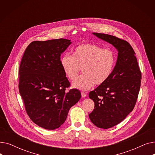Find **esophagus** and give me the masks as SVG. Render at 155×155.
<instances>
[{
  "label": "esophagus",
  "mask_w": 155,
  "mask_h": 155,
  "mask_svg": "<svg viewBox=\"0 0 155 155\" xmlns=\"http://www.w3.org/2000/svg\"><path fill=\"white\" fill-rule=\"evenodd\" d=\"M87 96V94L85 93V92H82V97H85Z\"/></svg>",
  "instance_id": "esophagus-1"
}]
</instances>
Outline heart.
<instances>
[{
	"label": "heart",
	"mask_w": 155,
	"mask_h": 155,
	"mask_svg": "<svg viewBox=\"0 0 155 155\" xmlns=\"http://www.w3.org/2000/svg\"><path fill=\"white\" fill-rule=\"evenodd\" d=\"M115 62L112 50L92 43L77 46L72 56L65 54L60 60L64 74L71 81L76 80L83 70L84 75L73 83V87L82 91H87L95 84H104L110 77Z\"/></svg>",
	"instance_id": "1"
}]
</instances>
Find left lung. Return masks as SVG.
Here are the masks:
<instances>
[{
    "mask_svg": "<svg viewBox=\"0 0 155 155\" xmlns=\"http://www.w3.org/2000/svg\"><path fill=\"white\" fill-rule=\"evenodd\" d=\"M92 34L112 45L118 51L109 79L88 95L95 103L89 118L97 127L108 129L120 123L133 110L140 89L141 72L135 52L126 41L109 35Z\"/></svg>",
    "mask_w": 155,
    "mask_h": 155,
    "instance_id": "1",
    "label": "left lung"
}]
</instances>
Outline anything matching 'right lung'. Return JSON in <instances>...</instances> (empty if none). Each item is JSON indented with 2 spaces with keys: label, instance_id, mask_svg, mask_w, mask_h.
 Wrapping results in <instances>:
<instances>
[{
  "label": "right lung",
  "instance_id": "obj_1",
  "mask_svg": "<svg viewBox=\"0 0 155 155\" xmlns=\"http://www.w3.org/2000/svg\"><path fill=\"white\" fill-rule=\"evenodd\" d=\"M71 43L57 39L35 41L26 48L19 67V90L28 115L46 129L60 127L70 109L81 98L70 86L60 64V56Z\"/></svg>",
  "mask_w": 155,
  "mask_h": 155
}]
</instances>
